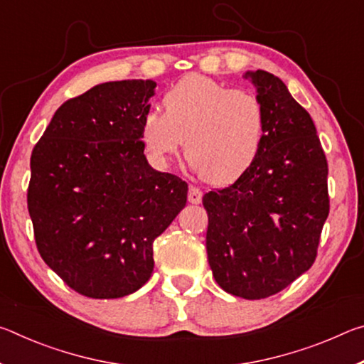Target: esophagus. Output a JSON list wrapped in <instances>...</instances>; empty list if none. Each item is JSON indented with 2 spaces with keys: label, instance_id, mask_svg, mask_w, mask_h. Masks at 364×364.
Wrapping results in <instances>:
<instances>
[{
  "label": "esophagus",
  "instance_id": "esophagus-1",
  "mask_svg": "<svg viewBox=\"0 0 364 364\" xmlns=\"http://www.w3.org/2000/svg\"><path fill=\"white\" fill-rule=\"evenodd\" d=\"M188 200L191 202V204H200L202 191L196 186H191L189 193H188Z\"/></svg>",
  "mask_w": 364,
  "mask_h": 364
}]
</instances>
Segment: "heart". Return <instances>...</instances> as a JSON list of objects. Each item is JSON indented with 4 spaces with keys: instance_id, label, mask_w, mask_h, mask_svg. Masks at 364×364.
Here are the masks:
<instances>
[{
    "instance_id": "obj_1",
    "label": "heart",
    "mask_w": 364,
    "mask_h": 364,
    "mask_svg": "<svg viewBox=\"0 0 364 364\" xmlns=\"http://www.w3.org/2000/svg\"><path fill=\"white\" fill-rule=\"evenodd\" d=\"M164 112L147 110L141 139L152 160L167 162L187 138L186 156L204 180L230 184L247 173L267 136L260 97L204 75H188L164 95Z\"/></svg>"
}]
</instances>
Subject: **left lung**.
<instances>
[{
  "label": "left lung",
  "mask_w": 364,
  "mask_h": 364,
  "mask_svg": "<svg viewBox=\"0 0 364 364\" xmlns=\"http://www.w3.org/2000/svg\"><path fill=\"white\" fill-rule=\"evenodd\" d=\"M267 109L255 164L231 186L204 196L207 257L215 281L247 300L278 294L316 258L329 215L328 162L310 114L281 78L244 73Z\"/></svg>",
  "instance_id": "1"
}]
</instances>
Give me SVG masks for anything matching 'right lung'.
I'll list each match as a JSON object with an SVG mask.
<instances>
[{"label":"right lung","mask_w":364,"mask_h":364,"mask_svg":"<svg viewBox=\"0 0 364 364\" xmlns=\"http://www.w3.org/2000/svg\"><path fill=\"white\" fill-rule=\"evenodd\" d=\"M156 86L96 85L65 101L33 147L27 204L36 247L85 297L119 299L143 287L154 241L186 205L188 184L144 156L141 120Z\"/></svg>","instance_id":"1"}]
</instances>
